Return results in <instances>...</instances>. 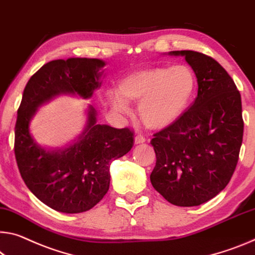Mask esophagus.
Listing matches in <instances>:
<instances>
[{
    "instance_id": "1",
    "label": "esophagus",
    "mask_w": 255,
    "mask_h": 255,
    "mask_svg": "<svg viewBox=\"0 0 255 255\" xmlns=\"http://www.w3.org/2000/svg\"><path fill=\"white\" fill-rule=\"evenodd\" d=\"M134 140H135V144H142L146 140V138H145L143 135H136Z\"/></svg>"
}]
</instances>
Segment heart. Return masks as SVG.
<instances>
[{"instance_id":"1","label":"heart","mask_w":255,"mask_h":255,"mask_svg":"<svg viewBox=\"0 0 255 255\" xmlns=\"http://www.w3.org/2000/svg\"><path fill=\"white\" fill-rule=\"evenodd\" d=\"M196 77L191 68L179 64L172 68H151L121 79L117 94H109L113 111L128 112L127 103H139L138 113L149 128L167 127L184 115L196 93Z\"/></svg>"}]
</instances>
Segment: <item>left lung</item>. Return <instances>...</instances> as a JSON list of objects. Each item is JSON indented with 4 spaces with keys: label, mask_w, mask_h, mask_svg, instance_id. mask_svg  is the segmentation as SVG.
I'll return each instance as SVG.
<instances>
[{
    "label": "left lung",
    "mask_w": 255,
    "mask_h": 255,
    "mask_svg": "<svg viewBox=\"0 0 255 255\" xmlns=\"http://www.w3.org/2000/svg\"><path fill=\"white\" fill-rule=\"evenodd\" d=\"M185 56L197 78V98L175 123L155 132L151 144L155 191L178 207H196L224 189L235 171L243 142L240 91L211 56L172 51Z\"/></svg>",
    "instance_id": "8db88e82"
}]
</instances>
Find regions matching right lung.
<instances>
[{
	"label": "right lung",
	"instance_id": "obj_1",
	"mask_svg": "<svg viewBox=\"0 0 255 255\" xmlns=\"http://www.w3.org/2000/svg\"><path fill=\"white\" fill-rule=\"evenodd\" d=\"M99 59L71 58L47 62L30 77L18 109L14 155L23 181L44 204L64 213H80L103 199L110 186V163L130 151L134 131L96 125L95 109H88L83 134L64 149L46 151L36 144L29 121L40 104L70 93L90 99L101 86Z\"/></svg>",
	"mask_w": 255,
	"mask_h": 255
}]
</instances>
